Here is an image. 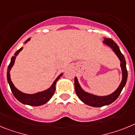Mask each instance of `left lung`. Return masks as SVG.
Segmentation results:
<instances>
[{
  "label": "left lung",
  "mask_w": 135,
  "mask_h": 135,
  "mask_svg": "<svg viewBox=\"0 0 135 135\" xmlns=\"http://www.w3.org/2000/svg\"><path fill=\"white\" fill-rule=\"evenodd\" d=\"M103 43L109 45L111 48H112L113 51L115 53V54L118 56L119 59L121 61L120 66H121L122 70V80L121 84L119 85V87L113 93H112L110 95L105 96V97H98V96L93 95V94H89L88 92H85V91L82 90L79 83H78L77 77H75V92L77 94V97H79V99L83 103H85L86 105H90V106L94 107H100L105 106V105H109L116 100L121 93L123 88L126 85L128 77V71L126 66V60H125L124 55L122 54V52L119 50V47L111 38H105Z\"/></svg>",
  "instance_id": "1"
}]
</instances>
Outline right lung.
Segmentation results:
<instances>
[{
	"instance_id": "add662e5",
	"label": "right lung",
	"mask_w": 135,
	"mask_h": 135,
	"mask_svg": "<svg viewBox=\"0 0 135 135\" xmlns=\"http://www.w3.org/2000/svg\"><path fill=\"white\" fill-rule=\"evenodd\" d=\"M30 38L27 39L26 41V43L27 41H28ZM23 48L21 47L20 50H17L16 51L14 56L11 58V62L9 64L7 69V81L8 83L9 84V86H10V88L11 90V92H12L13 94L14 95V97L17 98V100L20 103H23V104H25V105H28L30 106H40V105H42L43 104L46 103L47 102H48L50 100V98L52 97V96L54 95V94L55 92V90H56V81L58 80L60 77L62 75V74H60L58 76L57 78H56V80L54 81V82L53 83V84L51 85V87L49 89H47V90H45L43 92H38V93L34 94H24L23 92H20V90H17L14 85L13 84L12 81L11 80V77H10V70L12 68L14 62H15V60H16V57L17 54H19V52L22 50Z\"/></svg>"
}]
</instances>
